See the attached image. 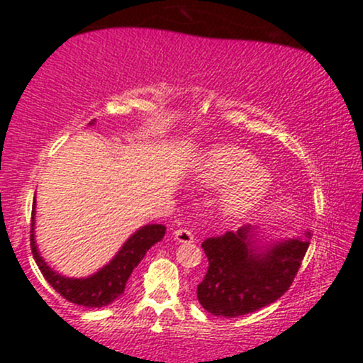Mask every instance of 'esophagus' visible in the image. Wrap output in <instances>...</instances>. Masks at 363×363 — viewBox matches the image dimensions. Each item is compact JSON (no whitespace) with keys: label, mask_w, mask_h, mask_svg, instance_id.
I'll return each mask as SVG.
<instances>
[{"label":"esophagus","mask_w":363,"mask_h":363,"mask_svg":"<svg viewBox=\"0 0 363 363\" xmlns=\"http://www.w3.org/2000/svg\"><path fill=\"white\" fill-rule=\"evenodd\" d=\"M174 239H176L177 242H182V244L194 242V235L189 228H177V230H174Z\"/></svg>","instance_id":"obj_1"}]
</instances>
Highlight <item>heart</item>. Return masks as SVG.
Masks as SVG:
<instances>
[{
  "label": "heart",
  "instance_id": "b5f03b06",
  "mask_svg": "<svg viewBox=\"0 0 363 363\" xmlns=\"http://www.w3.org/2000/svg\"><path fill=\"white\" fill-rule=\"evenodd\" d=\"M254 165H256V157L247 150L234 145L213 150L203 162L199 176L208 186L223 187L234 182L222 199L225 215L242 216L249 213L268 193V172Z\"/></svg>",
  "mask_w": 363,
  "mask_h": 363
}]
</instances>
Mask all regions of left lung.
I'll use <instances>...</instances> for the list:
<instances>
[{"label": "left lung", "instance_id": "1", "mask_svg": "<svg viewBox=\"0 0 363 363\" xmlns=\"http://www.w3.org/2000/svg\"><path fill=\"white\" fill-rule=\"evenodd\" d=\"M249 225L210 237L201 244L208 272L198 285V301L213 315L239 318L281 297L297 277L311 234L285 240L266 252L254 249Z\"/></svg>", "mask_w": 363, "mask_h": 363}]
</instances>
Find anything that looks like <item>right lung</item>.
I'll use <instances>...</instances> for the list:
<instances>
[{
    "label": "right lung",
    "instance_id": "1",
    "mask_svg": "<svg viewBox=\"0 0 363 363\" xmlns=\"http://www.w3.org/2000/svg\"><path fill=\"white\" fill-rule=\"evenodd\" d=\"M30 225V249L43 277L62 298L77 303V306L86 307V309L109 306L119 295H123L133 269L140 264V261L143 259L148 249L153 244L160 242L165 235L164 225H147V227L140 228L136 234L129 237L128 242L118 252V256L109 264L104 266L99 273L91 274L90 278H66L54 273L37 252L34 240V211H32Z\"/></svg>",
    "mask_w": 363,
    "mask_h": 363
}]
</instances>
